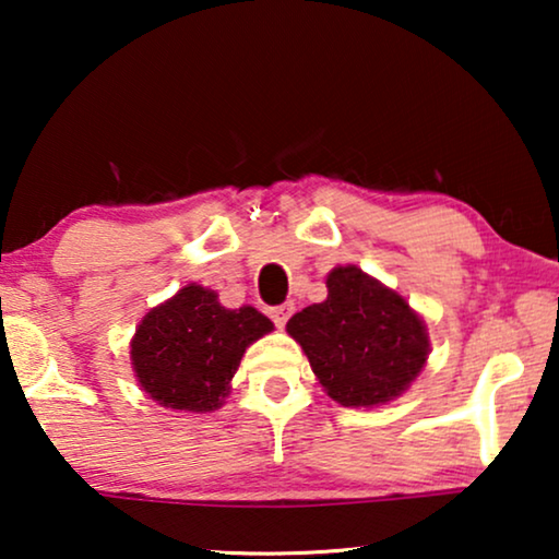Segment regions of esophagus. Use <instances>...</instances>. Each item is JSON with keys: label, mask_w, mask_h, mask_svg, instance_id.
<instances>
[{"label": "esophagus", "mask_w": 559, "mask_h": 559, "mask_svg": "<svg viewBox=\"0 0 559 559\" xmlns=\"http://www.w3.org/2000/svg\"><path fill=\"white\" fill-rule=\"evenodd\" d=\"M295 305L293 302H285V305H277V308L270 310V318L274 320V325L277 328H285V323L289 320V316H293Z\"/></svg>", "instance_id": "34e87169"}]
</instances>
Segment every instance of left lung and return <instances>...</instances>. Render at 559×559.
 Returning a JSON list of instances; mask_svg holds the SVG:
<instances>
[{"instance_id":"8db88e82","label":"left lung","mask_w":559,"mask_h":559,"mask_svg":"<svg viewBox=\"0 0 559 559\" xmlns=\"http://www.w3.org/2000/svg\"><path fill=\"white\" fill-rule=\"evenodd\" d=\"M328 297L295 312L287 333L343 407H379L400 396L430 354L425 320L409 302L358 266L328 274Z\"/></svg>"}]
</instances>
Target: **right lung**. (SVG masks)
<instances>
[{
    "label": "right lung",
    "instance_id": "right-lung-1",
    "mask_svg": "<svg viewBox=\"0 0 559 559\" xmlns=\"http://www.w3.org/2000/svg\"><path fill=\"white\" fill-rule=\"evenodd\" d=\"M272 328L251 305L228 310L213 289L188 285L152 308L136 328L134 377L163 407L213 412L231 392L243 350Z\"/></svg>",
    "mask_w": 559,
    "mask_h": 559
}]
</instances>
